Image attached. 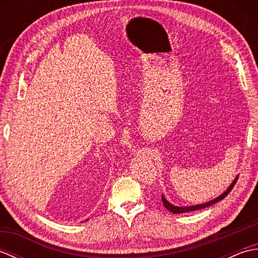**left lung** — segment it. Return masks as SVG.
<instances>
[{
    "label": "left lung",
    "mask_w": 258,
    "mask_h": 258,
    "mask_svg": "<svg viewBox=\"0 0 258 258\" xmlns=\"http://www.w3.org/2000/svg\"><path fill=\"white\" fill-rule=\"evenodd\" d=\"M237 179H238V177L235 178V179H234V182L231 184V186H229V187L226 189V191H224V193H223L222 195H220L218 197H216L215 200H213V201H211V202L204 203V204H199V205H195V206H187V207H178V206H174V205H172V204H169V203H168L165 199H164V196L162 197L163 204H164V206H165V207L167 208L168 211H171V212H172V213H174V214L186 213V212H193V211L201 210V208H205V207H208V206H211V205H213V204H215V203L222 201V200L224 199V197H226V196L229 194V191H231V190L233 189V187L235 186V184H236Z\"/></svg>",
    "instance_id": "8db88e82"
}]
</instances>
